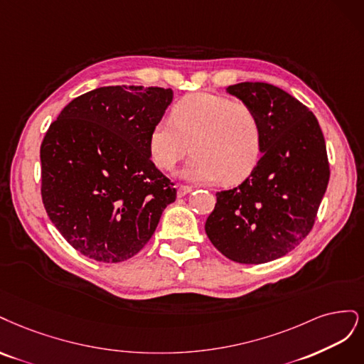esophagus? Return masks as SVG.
<instances>
[{"instance_id": "1", "label": "esophagus", "mask_w": 364, "mask_h": 364, "mask_svg": "<svg viewBox=\"0 0 364 364\" xmlns=\"http://www.w3.org/2000/svg\"><path fill=\"white\" fill-rule=\"evenodd\" d=\"M192 192V187L189 186H180L178 187V196H186L187 193Z\"/></svg>"}]
</instances>
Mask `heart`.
Segmentation results:
<instances>
[{
    "label": "heart",
    "mask_w": 364,
    "mask_h": 364,
    "mask_svg": "<svg viewBox=\"0 0 364 364\" xmlns=\"http://www.w3.org/2000/svg\"><path fill=\"white\" fill-rule=\"evenodd\" d=\"M191 140L192 157L181 171L192 183L237 184L248 178L263 152V125L250 104L199 92L181 98L171 116L160 118L148 136L152 161L172 171Z\"/></svg>",
    "instance_id": "1"
}]
</instances>
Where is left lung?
<instances>
[{"label":"left lung","instance_id":"8db88e82","mask_svg":"<svg viewBox=\"0 0 364 364\" xmlns=\"http://www.w3.org/2000/svg\"><path fill=\"white\" fill-rule=\"evenodd\" d=\"M263 125V156L240 186L216 193L205 232L227 259L262 264L307 237L330 180V163L316 116L290 93L267 83L232 85Z\"/></svg>","mask_w":364,"mask_h":364}]
</instances>
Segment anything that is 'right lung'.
Wrapping results in <instances>:
<instances>
[{"mask_svg":"<svg viewBox=\"0 0 364 364\" xmlns=\"http://www.w3.org/2000/svg\"><path fill=\"white\" fill-rule=\"evenodd\" d=\"M172 95L163 87H98L69 102L42 140L43 207L65 240L92 260L132 259L177 198L148 149Z\"/></svg>","mask_w":364,"mask_h":364,"instance_id":"1","label":"right lung"}]
</instances>
